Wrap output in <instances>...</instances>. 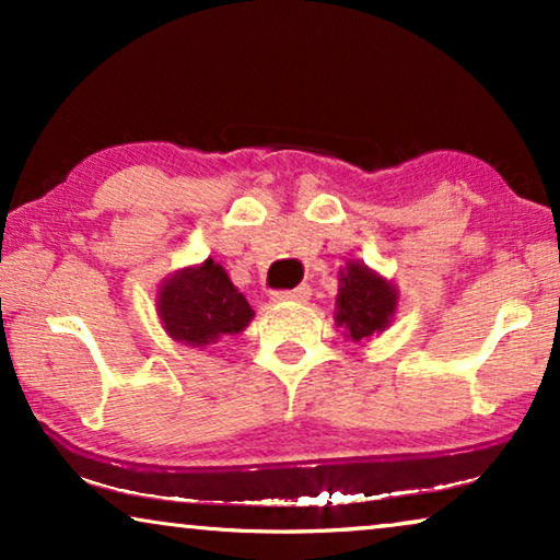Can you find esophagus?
<instances>
[{
	"label": "esophagus",
	"instance_id": "1",
	"mask_svg": "<svg viewBox=\"0 0 560 560\" xmlns=\"http://www.w3.org/2000/svg\"><path fill=\"white\" fill-rule=\"evenodd\" d=\"M308 298H311L308 285H298L293 290H278V293H272L275 303H305Z\"/></svg>",
	"mask_w": 560,
	"mask_h": 560
}]
</instances>
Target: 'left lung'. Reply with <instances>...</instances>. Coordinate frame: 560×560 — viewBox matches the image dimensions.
Returning <instances> with one entry per match:
<instances>
[{
  "label": "left lung",
  "mask_w": 560,
  "mask_h": 560,
  "mask_svg": "<svg viewBox=\"0 0 560 560\" xmlns=\"http://www.w3.org/2000/svg\"><path fill=\"white\" fill-rule=\"evenodd\" d=\"M397 308V290L364 262H347L339 270L336 326L347 328V339L366 341L389 326Z\"/></svg>",
  "instance_id": "left-lung-1"
}]
</instances>
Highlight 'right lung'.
I'll use <instances>...</instances> for the list:
<instances>
[{
  "mask_svg": "<svg viewBox=\"0 0 560 560\" xmlns=\"http://www.w3.org/2000/svg\"><path fill=\"white\" fill-rule=\"evenodd\" d=\"M158 316L171 339L206 349L224 336L242 334L255 311L224 267L209 257L160 282Z\"/></svg>",
  "mask_w": 560,
  "mask_h": 560,
  "instance_id": "1",
  "label": "right lung"
}]
</instances>
